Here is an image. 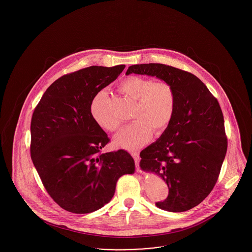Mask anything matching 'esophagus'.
<instances>
[{
	"label": "esophagus",
	"mask_w": 252,
	"mask_h": 252,
	"mask_svg": "<svg viewBox=\"0 0 252 252\" xmlns=\"http://www.w3.org/2000/svg\"><path fill=\"white\" fill-rule=\"evenodd\" d=\"M131 156L133 157L134 160H135V163H136V166L139 164V161H140V155L138 152H131Z\"/></svg>",
	"instance_id": "esophagus-1"
}]
</instances>
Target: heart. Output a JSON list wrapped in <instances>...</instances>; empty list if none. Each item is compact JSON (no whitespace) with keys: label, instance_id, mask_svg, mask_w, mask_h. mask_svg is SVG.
<instances>
[{"label":"heart","instance_id":"heart-1","mask_svg":"<svg viewBox=\"0 0 252 252\" xmlns=\"http://www.w3.org/2000/svg\"><path fill=\"white\" fill-rule=\"evenodd\" d=\"M119 88L124 94L136 100V104L132 110L134 121L115 137L114 143L122 148L136 150L151 139L153 130L159 134L169 126L176 110V92L166 81H154L138 75L125 78ZM90 109L100 127L109 132L119 129L120 120L111 113L106 92L96 94Z\"/></svg>","mask_w":252,"mask_h":252}]
</instances>
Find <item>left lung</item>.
<instances>
[{
    "label": "left lung",
    "instance_id": "obj_1",
    "mask_svg": "<svg viewBox=\"0 0 252 252\" xmlns=\"http://www.w3.org/2000/svg\"><path fill=\"white\" fill-rule=\"evenodd\" d=\"M156 76L175 89L173 120L154 144L144 149L140 166L164 180L169 193L156 206L185 212L201 203L218 180L228 139L220 105L203 82L191 72L159 63L137 64L126 73Z\"/></svg>",
    "mask_w": 252,
    "mask_h": 252
}]
</instances>
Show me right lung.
Instances as JSON below:
<instances>
[{
  "label": "right lung",
  "instance_id": "obj_1",
  "mask_svg": "<svg viewBox=\"0 0 252 252\" xmlns=\"http://www.w3.org/2000/svg\"><path fill=\"white\" fill-rule=\"evenodd\" d=\"M125 67L91 66L65 74L49 87L33 112V163L50 196L68 212L99 210L111 200L119 178L135 171L126 151L101 153L109 139L90 109L96 94Z\"/></svg>",
  "mask_w": 252,
  "mask_h": 252
}]
</instances>
